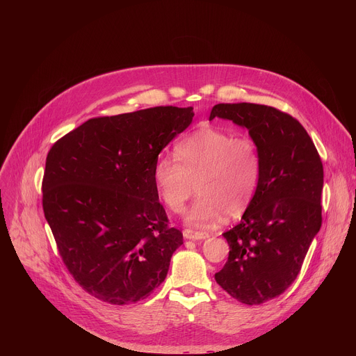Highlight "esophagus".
Wrapping results in <instances>:
<instances>
[{"label":"esophagus","instance_id":"obj_1","mask_svg":"<svg viewBox=\"0 0 356 356\" xmlns=\"http://www.w3.org/2000/svg\"><path fill=\"white\" fill-rule=\"evenodd\" d=\"M183 236H184L186 239L200 241V239L209 238V234H207V232H200V231H193V229H184V231H183Z\"/></svg>","mask_w":356,"mask_h":356}]
</instances>
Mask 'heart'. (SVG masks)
<instances>
[{
  "instance_id": "b5f03b06",
  "label": "heart",
  "mask_w": 356,
  "mask_h": 356,
  "mask_svg": "<svg viewBox=\"0 0 356 356\" xmlns=\"http://www.w3.org/2000/svg\"><path fill=\"white\" fill-rule=\"evenodd\" d=\"M175 159L162 156L154 166V183L165 206L180 213L193 194L198 198L186 214L194 227L217 225L227 214L241 216L257 193L261 155L249 136L218 128H201L180 140Z\"/></svg>"
}]
</instances>
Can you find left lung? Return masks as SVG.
I'll return each mask as SVG.
<instances>
[{
	"instance_id": "1",
	"label": "left lung",
	"mask_w": 356,
	"mask_h": 356,
	"mask_svg": "<svg viewBox=\"0 0 356 356\" xmlns=\"http://www.w3.org/2000/svg\"><path fill=\"white\" fill-rule=\"evenodd\" d=\"M216 117L246 128L261 155L257 193L241 222L222 234L229 255L216 282L238 301L258 306L296 280L321 228L323 162L307 131L277 108L217 104L210 121Z\"/></svg>"
}]
</instances>
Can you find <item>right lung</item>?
Segmentation results:
<instances>
[{
  "instance_id": "right-lung-1",
  "label": "right lung",
  "mask_w": 356,
  "mask_h": 356,
  "mask_svg": "<svg viewBox=\"0 0 356 356\" xmlns=\"http://www.w3.org/2000/svg\"><path fill=\"white\" fill-rule=\"evenodd\" d=\"M193 107H154L91 118L50 147L42 206L73 279L117 306L166 279L183 234L154 183L161 150L193 121Z\"/></svg>"
}]
</instances>
